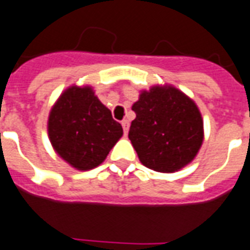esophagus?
Masks as SVG:
<instances>
[{
	"mask_svg": "<svg viewBox=\"0 0 250 250\" xmlns=\"http://www.w3.org/2000/svg\"><path fill=\"white\" fill-rule=\"evenodd\" d=\"M121 125H123L124 133H125V134H126L127 130H129V121H127V120H124L123 123H121Z\"/></svg>",
	"mask_w": 250,
	"mask_h": 250,
	"instance_id": "esophagus-1",
	"label": "esophagus"
}]
</instances>
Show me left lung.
Returning a JSON list of instances; mask_svg holds the SVG:
<instances>
[{"label": "left lung", "instance_id": "8db88e82", "mask_svg": "<svg viewBox=\"0 0 250 250\" xmlns=\"http://www.w3.org/2000/svg\"><path fill=\"white\" fill-rule=\"evenodd\" d=\"M129 140L149 169L173 173L196 157L204 140V124L196 104L173 86H153L140 94Z\"/></svg>", "mask_w": 250, "mask_h": 250}]
</instances>
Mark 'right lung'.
<instances>
[{
	"instance_id": "1",
	"label": "right lung",
	"mask_w": 250,
	"mask_h": 250,
	"mask_svg": "<svg viewBox=\"0 0 250 250\" xmlns=\"http://www.w3.org/2000/svg\"><path fill=\"white\" fill-rule=\"evenodd\" d=\"M48 132L60 157L78 170H89L106 158L123 136V126L92 87L72 86L53 106Z\"/></svg>"
}]
</instances>
